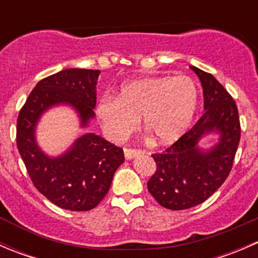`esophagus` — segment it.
<instances>
[{
	"instance_id": "obj_1",
	"label": "esophagus",
	"mask_w": 258,
	"mask_h": 258,
	"mask_svg": "<svg viewBox=\"0 0 258 258\" xmlns=\"http://www.w3.org/2000/svg\"><path fill=\"white\" fill-rule=\"evenodd\" d=\"M142 152L144 151L136 150V148H124V157H126V160H131V158L136 157L137 155H140Z\"/></svg>"
}]
</instances>
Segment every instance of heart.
<instances>
[{
  "mask_svg": "<svg viewBox=\"0 0 258 258\" xmlns=\"http://www.w3.org/2000/svg\"><path fill=\"white\" fill-rule=\"evenodd\" d=\"M200 93L188 76L147 77L121 86L117 97L102 96L96 114L108 137L123 140L144 118V126L160 144L178 140L192 123Z\"/></svg>",
  "mask_w": 258,
  "mask_h": 258,
  "instance_id": "1",
  "label": "heart"
}]
</instances>
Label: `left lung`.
I'll use <instances>...</instances> for the list:
<instances>
[{"label":"left lung","instance_id":"obj_1","mask_svg":"<svg viewBox=\"0 0 258 258\" xmlns=\"http://www.w3.org/2000/svg\"><path fill=\"white\" fill-rule=\"evenodd\" d=\"M191 69L201 80L206 111L165 152L153 153L156 171L147 182L153 199L175 211L197 206L220 188L232 170L241 139L240 117L232 96L209 72ZM212 131L220 134V142L204 153L197 142Z\"/></svg>","mask_w":258,"mask_h":258}]
</instances>
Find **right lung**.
<instances>
[{
	"label": "right lung",
	"mask_w": 258,
	"mask_h": 258,
	"mask_svg": "<svg viewBox=\"0 0 258 258\" xmlns=\"http://www.w3.org/2000/svg\"><path fill=\"white\" fill-rule=\"evenodd\" d=\"M100 74L98 70L67 69L51 75L35 86L18 113L17 148L31 181L40 194L63 210L95 209L123 163V150L97 135L86 134L63 156L49 158L35 142L36 122L49 106L70 103L86 126L95 114Z\"/></svg>",
	"instance_id": "1"
}]
</instances>
